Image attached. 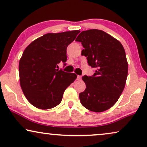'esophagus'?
I'll return each instance as SVG.
<instances>
[{
  "instance_id": "esophagus-1",
  "label": "esophagus",
  "mask_w": 147,
  "mask_h": 147,
  "mask_svg": "<svg viewBox=\"0 0 147 147\" xmlns=\"http://www.w3.org/2000/svg\"><path fill=\"white\" fill-rule=\"evenodd\" d=\"M82 78V76H78V80H81Z\"/></svg>"
}]
</instances>
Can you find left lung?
Listing matches in <instances>:
<instances>
[{"mask_svg": "<svg viewBox=\"0 0 147 147\" xmlns=\"http://www.w3.org/2000/svg\"><path fill=\"white\" fill-rule=\"evenodd\" d=\"M76 41L81 42L84 48L82 55L95 68L94 75L82 77L86 88L79 95L81 104L92 112L107 110L117 102L125 86L128 63L123 46L98 29L81 32Z\"/></svg>", "mask_w": 147, "mask_h": 147, "instance_id": "8db88e82", "label": "left lung"}]
</instances>
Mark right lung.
I'll return each instance as SVG.
<instances>
[{"instance_id":"obj_1","label":"right lung","mask_w":147,"mask_h":147,"mask_svg":"<svg viewBox=\"0 0 147 147\" xmlns=\"http://www.w3.org/2000/svg\"><path fill=\"white\" fill-rule=\"evenodd\" d=\"M80 31L47 33L28 45L19 61L20 84L28 101L39 109H50L61 102L66 88L77 75L58 69L67 61V47Z\"/></svg>"}]
</instances>
